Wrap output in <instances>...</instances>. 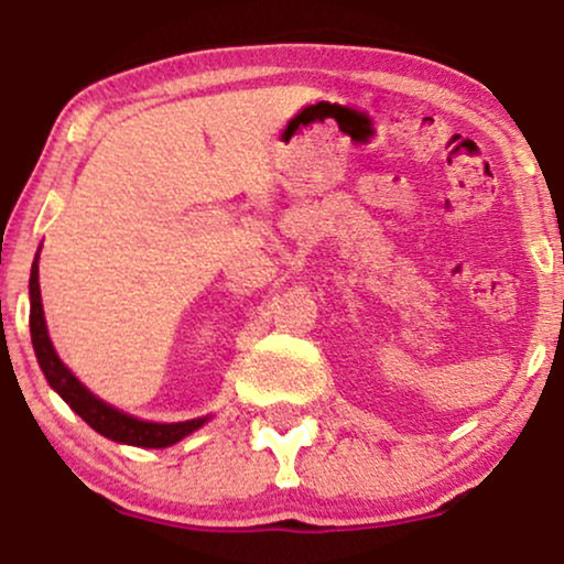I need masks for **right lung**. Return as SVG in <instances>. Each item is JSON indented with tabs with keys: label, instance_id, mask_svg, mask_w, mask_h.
I'll list each match as a JSON object with an SVG mask.
<instances>
[{
	"label": "right lung",
	"instance_id": "obj_1",
	"mask_svg": "<svg viewBox=\"0 0 564 564\" xmlns=\"http://www.w3.org/2000/svg\"><path fill=\"white\" fill-rule=\"evenodd\" d=\"M39 260V257H36ZM29 296H31V341H34V352L39 366H42L44 377H47L50 387L61 394L66 403L74 408L76 413L93 426L95 432H100L102 437L116 440V443L138 445V448H166L174 445L177 440H183L191 432H196L206 419H193V422H177V424H153V422H140V419L127 416V413L116 411L102 400H97L87 387L82 384L66 366L61 364L57 352L50 341L47 323H44V310H42V294H39V264H31V281H29Z\"/></svg>",
	"mask_w": 564,
	"mask_h": 564
}]
</instances>
